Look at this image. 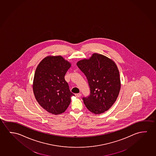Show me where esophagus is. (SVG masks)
<instances>
[{"mask_svg":"<svg viewBox=\"0 0 156 156\" xmlns=\"http://www.w3.org/2000/svg\"><path fill=\"white\" fill-rule=\"evenodd\" d=\"M75 96H76L77 97H81V96H82V94H75Z\"/></svg>","mask_w":156,"mask_h":156,"instance_id":"1","label":"esophagus"}]
</instances>
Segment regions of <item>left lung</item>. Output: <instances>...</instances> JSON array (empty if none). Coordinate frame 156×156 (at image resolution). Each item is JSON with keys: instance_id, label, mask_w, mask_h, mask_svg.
I'll use <instances>...</instances> for the list:
<instances>
[{"instance_id": "left-lung-1", "label": "left lung", "mask_w": 156, "mask_h": 156, "mask_svg": "<svg viewBox=\"0 0 156 156\" xmlns=\"http://www.w3.org/2000/svg\"><path fill=\"white\" fill-rule=\"evenodd\" d=\"M77 65L87 77L90 90L89 96L83 98L85 105L94 114L108 110L120 89L119 73L115 62L106 56L94 53L89 59L80 60Z\"/></svg>"}]
</instances>
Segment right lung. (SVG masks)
Returning <instances> with one entry per match:
<instances>
[{"label": "right lung", "mask_w": 156, "mask_h": 156, "mask_svg": "<svg viewBox=\"0 0 156 156\" xmlns=\"http://www.w3.org/2000/svg\"><path fill=\"white\" fill-rule=\"evenodd\" d=\"M71 64L61 56H50L42 60L36 69L33 90L39 105L48 112L59 115L71 103L70 91L65 75Z\"/></svg>", "instance_id": "right-lung-1"}]
</instances>
